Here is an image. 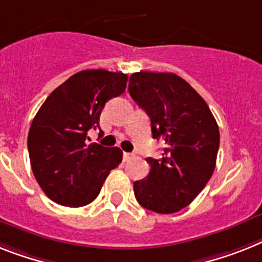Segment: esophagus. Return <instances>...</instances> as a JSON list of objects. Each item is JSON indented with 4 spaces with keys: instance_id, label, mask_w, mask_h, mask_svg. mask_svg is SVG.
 Segmentation results:
<instances>
[{
    "instance_id": "esophagus-1",
    "label": "esophagus",
    "mask_w": 262,
    "mask_h": 262,
    "mask_svg": "<svg viewBox=\"0 0 262 262\" xmlns=\"http://www.w3.org/2000/svg\"><path fill=\"white\" fill-rule=\"evenodd\" d=\"M132 157H133V155H132V153H126V151H125V153H124V161H129V160H132Z\"/></svg>"
}]
</instances>
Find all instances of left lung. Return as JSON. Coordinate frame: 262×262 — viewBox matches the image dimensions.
Segmentation results:
<instances>
[{"mask_svg":"<svg viewBox=\"0 0 262 262\" xmlns=\"http://www.w3.org/2000/svg\"><path fill=\"white\" fill-rule=\"evenodd\" d=\"M127 89L150 118L153 138L165 142L160 160L146 158L150 165L146 179L133 184L136 199L151 212H179L214 172L219 125L204 98L174 73H133Z\"/></svg>","mask_w":262,"mask_h":262,"instance_id":"left-lung-1","label":"left lung"}]
</instances>
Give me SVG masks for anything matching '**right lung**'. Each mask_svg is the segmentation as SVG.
Masks as SVG:
<instances>
[{
  "label": "right lung",
  "instance_id": "1",
  "mask_svg": "<svg viewBox=\"0 0 262 262\" xmlns=\"http://www.w3.org/2000/svg\"><path fill=\"white\" fill-rule=\"evenodd\" d=\"M127 76L104 69L82 70L54 89L33 118L28 150L33 174L52 201L78 208L96 200L120 148L88 145L89 129H100L105 104L125 92Z\"/></svg>",
  "mask_w": 262,
  "mask_h": 262
}]
</instances>
